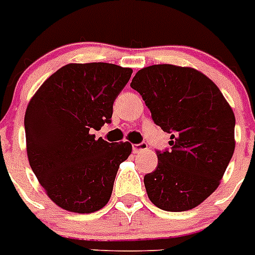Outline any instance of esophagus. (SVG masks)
I'll list each match as a JSON object with an SVG mask.
<instances>
[{
  "label": "esophagus",
  "mask_w": 255,
  "mask_h": 255,
  "mask_svg": "<svg viewBox=\"0 0 255 255\" xmlns=\"http://www.w3.org/2000/svg\"><path fill=\"white\" fill-rule=\"evenodd\" d=\"M132 150H133V152H141V151H145V150H147V143L146 142H140V143H134V145H132Z\"/></svg>",
  "instance_id": "34e87169"
}]
</instances>
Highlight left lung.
Instances as JSON below:
<instances>
[{
	"mask_svg": "<svg viewBox=\"0 0 255 255\" xmlns=\"http://www.w3.org/2000/svg\"><path fill=\"white\" fill-rule=\"evenodd\" d=\"M130 87L142 96L170 149L143 177L147 196L167 212L201 204L222 180L235 150V115L220 88L191 68L160 64L138 70Z\"/></svg>",
	"mask_w": 255,
	"mask_h": 255,
	"instance_id": "obj_1",
	"label": "left lung"
}]
</instances>
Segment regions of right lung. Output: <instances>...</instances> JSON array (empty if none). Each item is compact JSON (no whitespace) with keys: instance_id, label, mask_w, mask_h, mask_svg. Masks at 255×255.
Wrapping results in <instances>:
<instances>
[{"instance_id":"obj_1","label":"right lung","mask_w":255,"mask_h":255,"mask_svg":"<svg viewBox=\"0 0 255 255\" xmlns=\"http://www.w3.org/2000/svg\"><path fill=\"white\" fill-rule=\"evenodd\" d=\"M132 69L108 63L68 64L39 87L26 108V152L48 198L74 213L105 207L129 142L96 140L112 123L113 104Z\"/></svg>"}]
</instances>
